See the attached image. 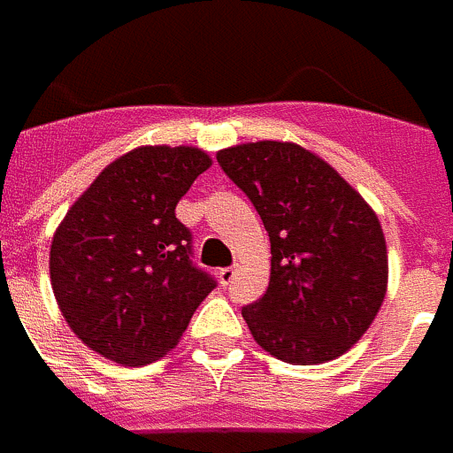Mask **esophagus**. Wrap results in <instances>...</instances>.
I'll return each instance as SVG.
<instances>
[{
  "instance_id": "esophagus-1",
  "label": "esophagus",
  "mask_w": 453,
  "mask_h": 453,
  "mask_svg": "<svg viewBox=\"0 0 453 453\" xmlns=\"http://www.w3.org/2000/svg\"><path fill=\"white\" fill-rule=\"evenodd\" d=\"M219 283L221 285H232L234 278H236V268H219Z\"/></svg>"
}]
</instances>
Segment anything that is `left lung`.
<instances>
[{"mask_svg":"<svg viewBox=\"0 0 453 453\" xmlns=\"http://www.w3.org/2000/svg\"><path fill=\"white\" fill-rule=\"evenodd\" d=\"M271 239V283L246 304L253 339L285 364L349 351L371 326L388 285L380 221L322 158L295 143L258 141L217 153Z\"/></svg>","mask_w":453,"mask_h":453,"instance_id":"left-lung-1","label":"left lung"}]
</instances>
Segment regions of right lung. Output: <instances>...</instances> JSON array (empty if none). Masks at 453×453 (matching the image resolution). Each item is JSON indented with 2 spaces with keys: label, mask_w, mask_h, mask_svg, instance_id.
<instances>
[{
  "label": "right lung",
  "mask_w": 453,
  "mask_h": 453,
  "mask_svg": "<svg viewBox=\"0 0 453 453\" xmlns=\"http://www.w3.org/2000/svg\"><path fill=\"white\" fill-rule=\"evenodd\" d=\"M210 165L200 149L143 146L102 170L67 210L50 246V285L92 351L124 365L158 361L217 288L175 217Z\"/></svg>",
  "instance_id": "obj_1"
}]
</instances>
